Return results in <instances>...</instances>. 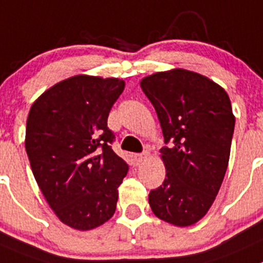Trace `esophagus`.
<instances>
[{"instance_id": "esophagus-1", "label": "esophagus", "mask_w": 263, "mask_h": 263, "mask_svg": "<svg viewBox=\"0 0 263 263\" xmlns=\"http://www.w3.org/2000/svg\"><path fill=\"white\" fill-rule=\"evenodd\" d=\"M134 160H136V162H142V161H144V160L147 159V157H148V152H142V154H134Z\"/></svg>"}]
</instances>
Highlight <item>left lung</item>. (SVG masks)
Masks as SVG:
<instances>
[{
    "label": "left lung",
    "mask_w": 263,
    "mask_h": 263,
    "mask_svg": "<svg viewBox=\"0 0 263 263\" xmlns=\"http://www.w3.org/2000/svg\"><path fill=\"white\" fill-rule=\"evenodd\" d=\"M141 87L166 144L160 149L166 176L149 192V206L162 221L190 226L209 211L226 174L235 127L231 102L208 77L181 68L144 77Z\"/></svg>",
    "instance_id": "8db88e82"
}]
</instances>
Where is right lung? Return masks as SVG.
Segmentation results:
<instances>
[{"instance_id":"add662e5","label":"right lung","mask_w":263,"mask_h":263,"mask_svg":"<svg viewBox=\"0 0 263 263\" xmlns=\"http://www.w3.org/2000/svg\"><path fill=\"white\" fill-rule=\"evenodd\" d=\"M124 86L119 79L79 74L46 90L29 111L32 172L50 208L72 229H96L116 211L129 165L112 149L107 119Z\"/></svg>"}]
</instances>
